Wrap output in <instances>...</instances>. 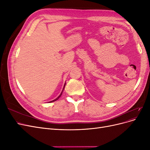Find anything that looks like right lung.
<instances>
[{
    "instance_id": "obj_1",
    "label": "right lung",
    "mask_w": 150,
    "mask_h": 150,
    "mask_svg": "<svg viewBox=\"0 0 150 150\" xmlns=\"http://www.w3.org/2000/svg\"><path fill=\"white\" fill-rule=\"evenodd\" d=\"M65 84H66V83H65ZM64 87H65V85H64V88H63V89H62V91H63V90H64ZM62 91L61 92V93L60 94V95H59V96L56 99H54V100H52V101H50V102H51V103H52V102H54V101H56V100H57V99H59V98L61 96V95H62Z\"/></svg>"
}]
</instances>
